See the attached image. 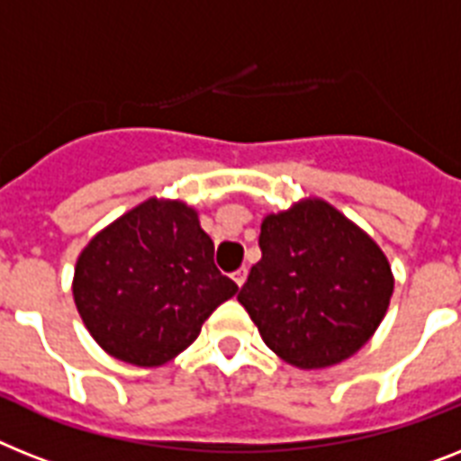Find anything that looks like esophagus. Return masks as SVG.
Returning a JSON list of instances; mask_svg holds the SVG:
<instances>
[{
  "label": "esophagus",
  "instance_id": "34e87169",
  "mask_svg": "<svg viewBox=\"0 0 461 461\" xmlns=\"http://www.w3.org/2000/svg\"><path fill=\"white\" fill-rule=\"evenodd\" d=\"M233 280H235V285H238V287H242V285H245V280H247V268H238V271L233 273Z\"/></svg>",
  "mask_w": 461,
  "mask_h": 461
}]
</instances>
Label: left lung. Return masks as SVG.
<instances>
[{"label":"left lung","mask_w":461,"mask_h":461,"mask_svg":"<svg viewBox=\"0 0 461 461\" xmlns=\"http://www.w3.org/2000/svg\"><path fill=\"white\" fill-rule=\"evenodd\" d=\"M261 261L238 294L266 346L302 370L341 363L370 339L393 294L375 240L322 200L266 216Z\"/></svg>","instance_id":"8db88e82"}]
</instances>
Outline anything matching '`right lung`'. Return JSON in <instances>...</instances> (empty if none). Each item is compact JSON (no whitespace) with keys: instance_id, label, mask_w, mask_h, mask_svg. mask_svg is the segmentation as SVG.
Returning <instances> with one entry per match:
<instances>
[{"instance_id":"1","label":"right lung","mask_w":461,"mask_h":461,"mask_svg":"<svg viewBox=\"0 0 461 461\" xmlns=\"http://www.w3.org/2000/svg\"><path fill=\"white\" fill-rule=\"evenodd\" d=\"M238 292L184 203L148 200L91 240L72 294L86 330L117 360L155 367L185 351Z\"/></svg>"}]
</instances>
